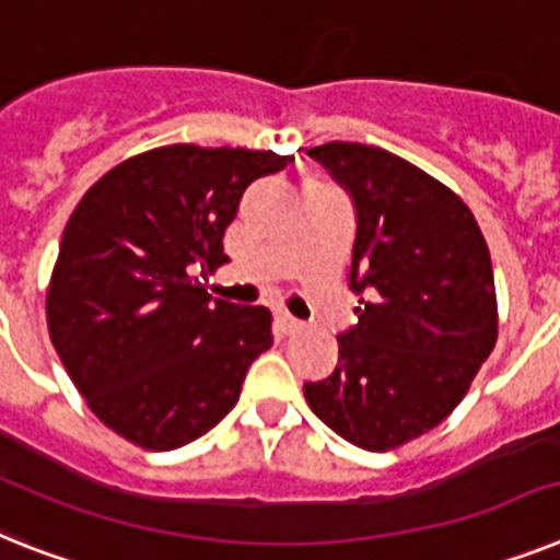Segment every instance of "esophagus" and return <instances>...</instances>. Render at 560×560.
Here are the masks:
<instances>
[{"label": "esophagus", "instance_id": "obj_1", "mask_svg": "<svg viewBox=\"0 0 560 560\" xmlns=\"http://www.w3.org/2000/svg\"><path fill=\"white\" fill-rule=\"evenodd\" d=\"M276 327H279L281 332H299L304 324L295 316H290V313H276Z\"/></svg>", "mask_w": 560, "mask_h": 560}]
</instances>
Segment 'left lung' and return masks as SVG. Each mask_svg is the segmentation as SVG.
I'll use <instances>...</instances> for the list:
<instances>
[{"label": "left lung", "mask_w": 560, "mask_h": 560, "mask_svg": "<svg viewBox=\"0 0 560 560\" xmlns=\"http://www.w3.org/2000/svg\"><path fill=\"white\" fill-rule=\"evenodd\" d=\"M355 208L350 290L359 324L338 364L304 384L310 410L370 453L439 427L498 338L495 279L476 215L407 159L359 142L310 148Z\"/></svg>", "instance_id": "obj_1"}]
</instances>
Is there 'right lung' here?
Instances as JSON below:
<instances>
[{
	"label": "right lung",
	"instance_id": "right-lung-1",
	"mask_svg": "<svg viewBox=\"0 0 560 560\" xmlns=\"http://www.w3.org/2000/svg\"><path fill=\"white\" fill-rule=\"evenodd\" d=\"M272 150L167 144L116 164L70 215L48 288V330L96 418L144 450L185 447L238 401L272 345L270 310L238 307L192 272L222 238Z\"/></svg>",
	"mask_w": 560,
	"mask_h": 560
}]
</instances>
